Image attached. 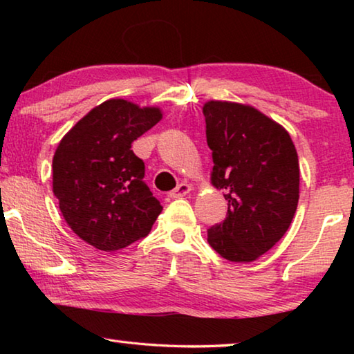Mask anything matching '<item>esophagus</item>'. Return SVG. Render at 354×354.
<instances>
[{
  "label": "esophagus",
  "mask_w": 354,
  "mask_h": 354,
  "mask_svg": "<svg viewBox=\"0 0 354 354\" xmlns=\"http://www.w3.org/2000/svg\"><path fill=\"white\" fill-rule=\"evenodd\" d=\"M190 190H192V189H190V185H189L187 183H181V184L176 185L175 190L170 192L169 196H170V198H181V196L187 195Z\"/></svg>",
  "instance_id": "34e87169"
}]
</instances>
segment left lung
Listing matches in <instances>:
<instances>
[{
    "label": "left lung",
    "instance_id": "left-lung-1",
    "mask_svg": "<svg viewBox=\"0 0 354 354\" xmlns=\"http://www.w3.org/2000/svg\"><path fill=\"white\" fill-rule=\"evenodd\" d=\"M212 184L223 189L226 218L207 242L231 262H251L286 234L299 198V165L287 131L254 107L207 101Z\"/></svg>",
    "mask_w": 354,
    "mask_h": 354
}]
</instances>
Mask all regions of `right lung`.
<instances>
[{"instance_id":"1","label":"right lung","mask_w":354,"mask_h":354,"mask_svg":"<svg viewBox=\"0 0 354 354\" xmlns=\"http://www.w3.org/2000/svg\"><path fill=\"white\" fill-rule=\"evenodd\" d=\"M162 113L107 100L71 128L53 158V192L75 234L103 251L140 241L162 211L143 181L145 164L131 143Z\"/></svg>"}]
</instances>
